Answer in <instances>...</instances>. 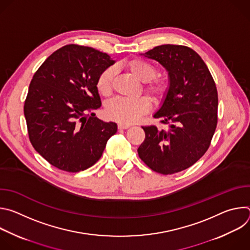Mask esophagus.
<instances>
[{"mask_svg":"<svg viewBox=\"0 0 250 250\" xmlns=\"http://www.w3.org/2000/svg\"><path fill=\"white\" fill-rule=\"evenodd\" d=\"M118 127H119V129H126V128L129 127V125H124V124H119Z\"/></svg>","mask_w":250,"mask_h":250,"instance_id":"1","label":"esophagus"}]
</instances>
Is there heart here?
Returning a JSON list of instances; mask_svg holds the SVG:
<instances>
[{
  "label": "heart",
  "instance_id": "obj_1",
  "mask_svg": "<svg viewBox=\"0 0 250 250\" xmlns=\"http://www.w3.org/2000/svg\"><path fill=\"white\" fill-rule=\"evenodd\" d=\"M125 67L135 79L141 83H146L145 91L153 102L160 103L164 100L169 86L166 80L154 78L157 73L154 65L142 59H131L125 64ZM114 77L115 69L113 67L104 69L99 75L96 86L101 95L108 96L111 93ZM149 110L150 103L146 98L137 100L116 98L106 104L104 114L110 120L124 125H130L138 121L141 116L148 113Z\"/></svg>",
  "mask_w": 250,
  "mask_h": 250
}]
</instances>
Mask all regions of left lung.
I'll list each match as a JSON object with an SVG mask.
<instances>
[{
	"mask_svg": "<svg viewBox=\"0 0 250 250\" xmlns=\"http://www.w3.org/2000/svg\"><path fill=\"white\" fill-rule=\"evenodd\" d=\"M168 72L169 87L153 115L168 125L142 126L146 139L137 149L153 171L168 175L195 164L208 150L218 123V91L201 56L183 45L164 44L141 53Z\"/></svg>",
	"mask_w": 250,
	"mask_h": 250,
	"instance_id": "1",
	"label": "left lung"
}]
</instances>
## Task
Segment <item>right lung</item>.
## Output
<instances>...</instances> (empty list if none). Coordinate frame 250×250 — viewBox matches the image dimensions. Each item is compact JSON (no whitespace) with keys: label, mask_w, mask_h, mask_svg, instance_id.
Listing matches in <instances>:
<instances>
[{"label":"right lung","mask_w":250,"mask_h":250,"mask_svg":"<svg viewBox=\"0 0 250 250\" xmlns=\"http://www.w3.org/2000/svg\"><path fill=\"white\" fill-rule=\"evenodd\" d=\"M115 63L92 47L65 45L34 73L23 113L32 146L45 160L67 172H79L102 156L118 130L91 113L102 105L96 82Z\"/></svg>","instance_id":"obj_1"}]
</instances>
